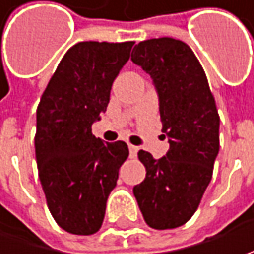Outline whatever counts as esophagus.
I'll use <instances>...</instances> for the list:
<instances>
[{"mask_svg": "<svg viewBox=\"0 0 254 254\" xmlns=\"http://www.w3.org/2000/svg\"><path fill=\"white\" fill-rule=\"evenodd\" d=\"M128 150H130V157H131V158L137 157V152H138V147H137V145L128 144Z\"/></svg>", "mask_w": 254, "mask_h": 254, "instance_id": "esophagus-1", "label": "esophagus"}]
</instances>
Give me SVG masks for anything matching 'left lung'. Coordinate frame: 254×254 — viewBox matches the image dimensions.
<instances>
[{
	"label": "left lung",
	"instance_id": "obj_1",
	"mask_svg": "<svg viewBox=\"0 0 254 254\" xmlns=\"http://www.w3.org/2000/svg\"><path fill=\"white\" fill-rule=\"evenodd\" d=\"M131 61L151 76L170 150L155 160L140 150L147 174L132 188L152 229L182 226L198 209L219 152V114L206 74L190 46L174 38L134 46Z\"/></svg>",
	"mask_w": 254,
	"mask_h": 254
}]
</instances>
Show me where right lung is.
I'll return each mask as SVG.
<instances>
[{"instance_id":"right-lung-1","label":"right lung","mask_w":254,"mask_h":254,"mask_svg":"<svg viewBox=\"0 0 254 254\" xmlns=\"http://www.w3.org/2000/svg\"><path fill=\"white\" fill-rule=\"evenodd\" d=\"M134 42H79L45 89L36 110L35 154L48 208L73 235L102 228L106 202L128 157L124 141L104 142L92 132L110 102L114 79Z\"/></svg>"}]
</instances>
